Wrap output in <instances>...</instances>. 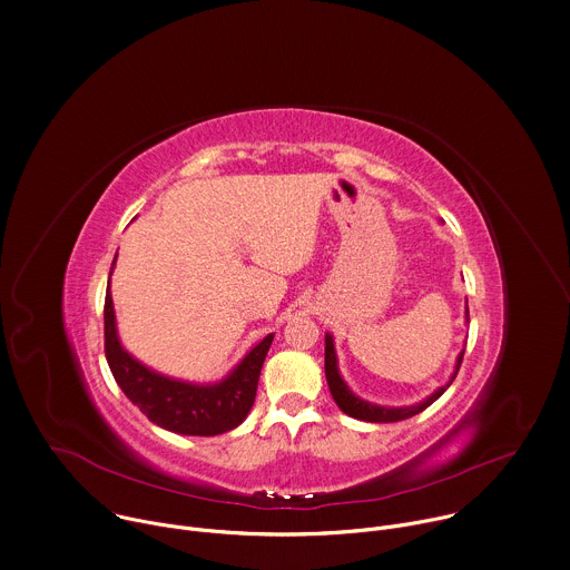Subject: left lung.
Masks as SVG:
<instances>
[{
  "instance_id": "obj_1",
  "label": "left lung",
  "mask_w": 570,
  "mask_h": 570,
  "mask_svg": "<svg viewBox=\"0 0 570 570\" xmlns=\"http://www.w3.org/2000/svg\"><path fill=\"white\" fill-rule=\"evenodd\" d=\"M465 317H468V322H470V311H465ZM463 353H465V351H461V355H459V360H456V371H454V375H452V381H454L459 368H461ZM324 371H326V383H328L331 396H333V401L337 403V407H340L344 414H348V416H353V419H357V421H366V423H396V421L412 419V416L421 414L423 410H428V407L452 385V381H450V385L441 387L436 394H432L428 401H423L421 405H414V407H377V405H371V403H366V401H360L357 396H353V394L348 392V387L342 383V377H340V373H337V360H335V348H333L331 335H326V346H324Z\"/></svg>"
}]
</instances>
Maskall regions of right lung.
<instances>
[{"mask_svg": "<svg viewBox=\"0 0 570 570\" xmlns=\"http://www.w3.org/2000/svg\"><path fill=\"white\" fill-rule=\"evenodd\" d=\"M271 342L273 333L266 335L219 385L199 387L171 381V377L158 375L142 366L120 346L114 322V304L107 286L105 355L109 368L125 396L154 425L163 430L189 436H215L242 425L255 403L259 373L271 348Z\"/></svg>", "mask_w": 570, "mask_h": 570, "instance_id": "add662e5", "label": "right lung"}]
</instances>
